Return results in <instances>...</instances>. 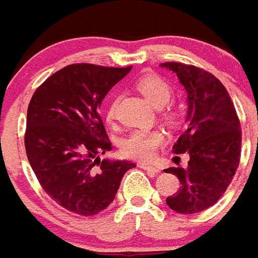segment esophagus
<instances>
[{
    "label": "esophagus",
    "instance_id": "34e87169",
    "mask_svg": "<svg viewBox=\"0 0 258 258\" xmlns=\"http://www.w3.org/2000/svg\"><path fill=\"white\" fill-rule=\"evenodd\" d=\"M140 168H142L144 170H146V172L153 173V174H157V173H160V169L158 168H156V166H150V165L144 164V162H141V164H140Z\"/></svg>",
    "mask_w": 258,
    "mask_h": 258
}]
</instances>
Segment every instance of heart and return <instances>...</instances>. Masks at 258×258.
<instances>
[{
  "label": "heart",
  "instance_id": "heart-1",
  "mask_svg": "<svg viewBox=\"0 0 258 258\" xmlns=\"http://www.w3.org/2000/svg\"><path fill=\"white\" fill-rule=\"evenodd\" d=\"M140 93L156 106H162L170 100L172 88L157 74H144L136 81ZM116 114V101H112L106 109V119L112 121ZM169 119L174 118V113L169 112ZM165 142V136L158 129H137L122 141L121 150L123 156L140 161H149L156 156L158 148Z\"/></svg>",
  "mask_w": 258,
  "mask_h": 258
}]
</instances>
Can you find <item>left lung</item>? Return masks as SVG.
Segmentation results:
<instances>
[{"instance_id": "8db88e82", "label": "left lung", "mask_w": 258, "mask_h": 258, "mask_svg": "<svg viewBox=\"0 0 258 258\" xmlns=\"http://www.w3.org/2000/svg\"><path fill=\"white\" fill-rule=\"evenodd\" d=\"M161 67L177 74L187 94L186 131L173 145V153L189 154V161L185 169L165 170L176 174L181 184L166 204L177 213H199L221 199L236 174L241 154L240 119L228 90L213 74L181 62Z\"/></svg>"}]
</instances>
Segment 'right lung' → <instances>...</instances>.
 Listing matches in <instances>:
<instances>
[{"mask_svg": "<svg viewBox=\"0 0 258 258\" xmlns=\"http://www.w3.org/2000/svg\"><path fill=\"white\" fill-rule=\"evenodd\" d=\"M132 67L73 63L37 88L28 108L25 149L42 189L80 216H94L113 203L123 174L136 164L100 160L112 150L100 106Z\"/></svg>", "mask_w": 258, "mask_h": 258, "instance_id": "obj_1", "label": "right lung"}]
</instances>
